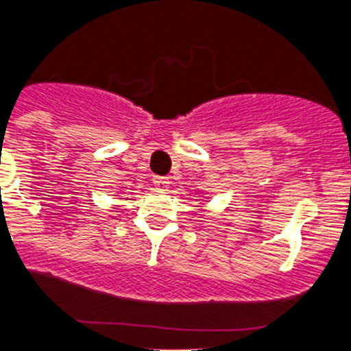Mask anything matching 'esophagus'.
<instances>
[{"instance_id": "34e87169", "label": "esophagus", "mask_w": 351, "mask_h": 351, "mask_svg": "<svg viewBox=\"0 0 351 351\" xmlns=\"http://www.w3.org/2000/svg\"><path fill=\"white\" fill-rule=\"evenodd\" d=\"M152 183L157 191H166V189L169 186V180L165 178V176H156V178L152 180Z\"/></svg>"}]
</instances>
